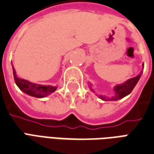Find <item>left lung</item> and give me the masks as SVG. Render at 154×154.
Here are the masks:
<instances>
[{
	"instance_id": "8db88e82",
	"label": "left lung",
	"mask_w": 154,
	"mask_h": 154,
	"mask_svg": "<svg viewBox=\"0 0 154 154\" xmlns=\"http://www.w3.org/2000/svg\"><path fill=\"white\" fill-rule=\"evenodd\" d=\"M142 73L143 72H141L138 76L133 77V78H130L129 80L125 82L124 83L118 84V85L115 86L113 89L114 94L113 96H111V97H106V96H103V95H97V96L99 97L100 99L105 100V101H107V100H118L119 99H122L126 96H128L132 91L133 89L136 86V84L138 83ZM89 87L91 89V83L89 84ZM91 91H94L93 89H91Z\"/></svg>"
}]
</instances>
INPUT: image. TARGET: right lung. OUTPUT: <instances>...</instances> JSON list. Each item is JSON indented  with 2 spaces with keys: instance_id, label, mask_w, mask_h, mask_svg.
<instances>
[{
  "instance_id": "1",
  "label": "right lung",
  "mask_w": 154,
  "mask_h": 154,
  "mask_svg": "<svg viewBox=\"0 0 154 154\" xmlns=\"http://www.w3.org/2000/svg\"><path fill=\"white\" fill-rule=\"evenodd\" d=\"M12 69H13V75H14L15 84L23 92H25L29 96L37 97V98H44L54 92L57 89V87H53L50 85H40V84L33 83L28 80L20 78L16 76L15 67H12Z\"/></svg>"
}]
</instances>
